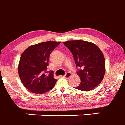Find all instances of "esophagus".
Masks as SVG:
<instances>
[{
    "label": "esophagus",
    "mask_w": 125,
    "mask_h": 125,
    "mask_svg": "<svg viewBox=\"0 0 125 125\" xmlns=\"http://www.w3.org/2000/svg\"><path fill=\"white\" fill-rule=\"evenodd\" d=\"M71 76H72V74L71 73L68 72V73H67L63 77H64V78H66V79H69L70 77Z\"/></svg>",
    "instance_id": "1"
}]
</instances>
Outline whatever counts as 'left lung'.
I'll return each instance as SVG.
<instances>
[{
	"instance_id": "left-lung-1",
	"label": "left lung",
	"mask_w": 125,
	"mask_h": 125,
	"mask_svg": "<svg viewBox=\"0 0 125 125\" xmlns=\"http://www.w3.org/2000/svg\"><path fill=\"white\" fill-rule=\"evenodd\" d=\"M63 43L72 53L76 67L81 68L77 72L81 83L76 89L89 91L95 88L103 80L106 71L105 59L101 50L95 44L81 40Z\"/></svg>"
}]
</instances>
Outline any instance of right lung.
Returning <instances> with one entry per match:
<instances>
[{"label": "right lung", "instance_id": "1", "mask_svg": "<svg viewBox=\"0 0 125 125\" xmlns=\"http://www.w3.org/2000/svg\"><path fill=\"white\" fill-rule=\"evenodd\" d=\"M61 42L47 41L30 46L21 54L18 64V73L21 82L29 90L38 94L51 90L57 80L53 72L47 74L50 54Z\"/></svg>", "mask_w": 125, "mask_h": 125}]
</instances>
